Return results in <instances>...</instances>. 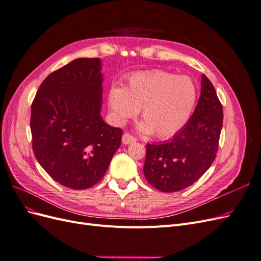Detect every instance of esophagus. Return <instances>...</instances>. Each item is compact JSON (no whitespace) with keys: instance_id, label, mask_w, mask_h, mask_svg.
Listing matches in <instances>:
<instances>
[{"instance_id":"1","label":"esophagus","mask_w":261,"mask_h":261,"mask_svg":"<svg viewBox=\"0 0 261 261\" xmlns=\"http://www.w3.org/2000/svg\"><path fill=\"white\" fill-rule=\"evenodd\" d=\"M136 138L134 137L133 135H130V134L128 133H125L124 135L122 136V143L125 144V145H130V144H134L136 143Z\"/></svg>"}]
</instances>
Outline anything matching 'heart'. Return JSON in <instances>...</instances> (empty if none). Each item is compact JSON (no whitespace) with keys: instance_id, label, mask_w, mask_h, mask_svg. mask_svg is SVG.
Wrapping results in <instances>:
<instances>
[{"instance_id":"b5f03b06","label":"heart","mask_w":261,"mask_h":261,"mask_svg":"<svg viewBox=\"0 0 261 261\" xmlns=\"http://www.w3.org/2000/svg\"><path fill=\"white\" fill-rule=\"evenodd\" d=\"M197 100V88L188 76L165 70L140 72L128 78L125 88L112 87L109 106L118 123H125L141 109L139 129L160 139L171 138L184 127Z\"/></svg>"}]
</instances>
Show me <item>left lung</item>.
<instances>
[{"instance_id": "1", "label": "left lung", "mask_w": 261, "mask_h": 261, "mask_svg": "<svg viewBox=\"0 0 261 261\" xmlns=\"http://www.w3.org/2000/svg\"><path fill=\"white\" fill-rule=\"evenodd\" d=\"M222 124V103L202 75L198 103L186 125L170 141L147 145L144 173L148 183L163 193L194 184L216 159Z\"/></svg>"}]
</instances>
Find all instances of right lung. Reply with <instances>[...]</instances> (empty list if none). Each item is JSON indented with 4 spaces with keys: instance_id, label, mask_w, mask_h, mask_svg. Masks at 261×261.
<instances>
[{
    "instance_id": "1",
    "label": "right lung",
    "mask_w": 261,
    "mask_h": 261,
    "mask_svg": "<svg viewBox=\"0 0 261 261\" xmlns=\"http://www.w3.org/2000/svg\"><path fill=\"white\" fill-rule=\"evenodd\" d=\"M100 60L81 58L54 70L31 103L36 159L61 185L87 189L105 176L123 130L101 118Z\"/></svg>"
}]
</instances>
